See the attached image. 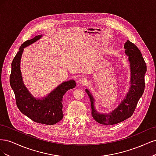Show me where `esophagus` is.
Listing matches in <instances>:
<instances>
[{"mask_svg": "<svg viewBox=\"0 0 156 156\" xmlns=\"http://www.w3.org/2000/svg\"><path fill=\"white\" fill-rule=\"evenodd\" d=\"M79 83L80 84H82V85H84V84H87V83H88L87 79L85 78V77H81V78H80V79H79Z\"/></svg>", "mask_w": 156, "mask_h": 156, "instance_id": "obj_1", "label": "esophagus"}]
</instances>
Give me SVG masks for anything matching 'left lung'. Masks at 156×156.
Returning <instances> with one entry per match:
<instances>
[{
  "mask_svg": "<svg viewBox=\"0 0 156 156\" xmlns=\"http://www.w3.org/2000/svg\"><path fill=\"white\" fill-rule=\"evenodd\" d=\"M125 53L128 56L130 63L131 86L129 90L118 107L108 114H101L94 108V99L86 89L90 98L92 108V116L97 122L103 125H113L124 121L132 116L137 105V103L144 91V75L146 64L140 50L134 44L127 40L124 44Z\"/></svg>",
  "mask_w": 156,
  "mask_h": 156,
  "instance_id": "obj_1",
  "label": "left lung"
}]
</instances>
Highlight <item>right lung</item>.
Returning <instances> with one entry per match:
<instances>
[{
	"label": "right lung",
	"mask_w": 156,
	"mask_h": 156,
	"mask_svg": "<svg viewBox=\"0 0 156 156\" xmlns=\"http://www.w3.org/2000/svg\"><path fill=\"white\" fill-rule=\"evenodd\" d=\"M41 36H36L21 45L12 62L10 83L15 94L16 105L23 115L37 123L53 125L62 119V98L68 90L75 87L76 83L74 80L64 82L41 99L34 98L28 90L23 83L20 69L21 55L25 47L38 40Z\"/></svg>",
	"instance_id": "add662e5"
}]
</instances>
